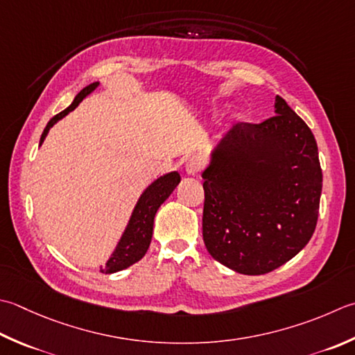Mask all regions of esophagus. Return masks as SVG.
Here are the masks:
<instances>
[{
    "mask_svg": "<svg viewBox=\"0 0 355 355\" xmlns=\"http://www.w3.org/2000/svg\"><path fill=\"white\" fill-rule=\"evenodd\" d=\"M205 169V159L198 157V155H193L189 159H187L186 163V172L189 173V175H197L198 172H201Z\"/></svg>",
    "mask_w": 355,
    "mask_h": 355,
    "instance_id": "esophagus-1",
    "label": "esophagus"
}]
</instances>
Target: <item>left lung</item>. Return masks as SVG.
Instances as JSON below:
<instances>
[{
    "label": "left lung",
    "instance_id": "left-lung-1",
    "mask_svg": "<svg viewBox=\"0 0 355 355\" xmlns=\"http://www.w3.org/2000/svg\"><path fill=\"white\" fill-rule=\"evenodd\" d=\"M203 178L206 249L235 272L280 268L315 231L323 182L317 143L282 96L274 116L229 132Z\"/></svg>",
    "mask_w": 355,
    "mask_h": 355
}]
</instances>
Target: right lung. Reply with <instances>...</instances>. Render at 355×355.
I'll return each instance as SVG.
<instances>
[{
    "label": "right lung",
    "mask_w": 355,
    "mask_h": 355,
    "mask_svg": "<svg viewBox=\"0 0 355 355\" xmlns=\"http://www.w3.org/2000/svg\"><path fill=\"white\" fill-rule=\"evenodd\" d=\"M96 86H98V83H92V85L86 86L78 95L75 96V100L72 101L71 106L62 110V112L55 115L52 120L47 123L43 135H41L40 144L44 141L49 129H51L58 120H61L62 116L67 115L69 112H72V110L83 101V98H86L90 92H94ZM178 183H180L178 172H171L168 175L159 177L158 180H155V182L143 192V196L140 197V200H138L134 212H132L129 225L126 227V231H124L120 243H118L115 252L106 263V266L100 269L103 274L118 272V270L126 269L130 265L137 263L138 260L143 259L150 245L152 231H154V217L158 211V207L164 203V200L171 196L172 191L175 189Z\"/></svg>",
    "instance_id": "1"
}]
</instances>
